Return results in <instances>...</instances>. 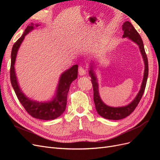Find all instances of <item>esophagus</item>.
Segmentation results:
<instances>
[{"mask_svg":"<svg viewBox=\"0 0 160 160\" xmlns=\"http://www.w3.org/2000/svg\"><path fill=\"white\" fill-rule=\"evenodd\" d=\"M78 72H79V75H81V76L85 75L86 74V71H85V69L83 68V67H81V66L79 67Z\"/></svg>","mask_w":160,"mask_h":160,"instance_id":"34e87169","label":"esophagus"}]
</instances>
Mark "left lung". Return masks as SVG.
I'll use <instances>...</instances> for the list:
<instances>
[{
    "label": "left lung",
    "instance_id": "1",
    "mask_svg": "<svg viewBox=\"0 0 160 160\" xmlns=\"http://www.w3.org/2000/svg\"><path fill=\"white\" fill-rule=\"evenodd\" d=\"M122 29L124 31L123 35V38L128 37L130 40H132L139 46L140 52L142 53V57L143 59L145 64V71L143 79L138 94L135 97V98L131 102L129 105L123 107L113 108L105 105L103 101L101 100L99 93V85L98 83V79L95 76L93 71V67L91 65L89 70V75L91 78V82L93 84V100L95 105V109L101 117H103L108 119L119 120L128 117L136 108L138 103L141 100L143 94L144 93L145 89H146L148 76V61L146 55V51L144 49L143 43L141 37L139 35L138 31L135 29V28L132 25V24L129 21H125L122 25ZM93 64V63H92Z\"/></svg>",
    "mask_w": 160,
    "mask_h": 160
}]
</instances>
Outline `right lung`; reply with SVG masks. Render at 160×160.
<instances>
[{
  "instance_id": "obj_1",
  "label": "right lung",
  "mask_w": 160,
  "mask_h": 160,
  "mask_svg": "<svg viewBox=\"0 0 160 160\" xmlns=\"http://www.w3.org/2000/svg\"><path fill=\"white\" fill-rule=\"evenodd\" d=\"M40 26L38 24L31 23L27 26L22 35L14 43L11 51V64L10 71L11 82L14 92L22 105L32 117L42 120H52L61 116L66 109L67 94L70 88L71 83L77 78L78 73V65H75L70 69L64 71L61 74L57 86L56 94L52 101L48 102H38L28 98L22 93L18 84L17 76L14 71V63L17 55L18 50L25 35L32 31L35 27Z\"/></svg>"
}]
</instances>
